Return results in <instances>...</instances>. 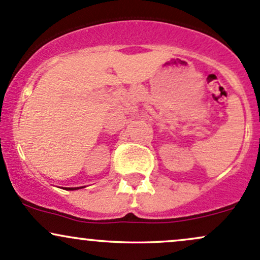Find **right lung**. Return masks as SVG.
I'll use <instances>...</instances> for the list:
<instances>
[{
	"mask_svg": "<svg viewBox=\"0 0 260 260\" xmlns=\"http://www.w3.org/2000/svg\"><path fill=\"white\" fill-rule=\"evenodd\" d=\"M67 190H78V189H81V187H65Z\"/></svg>",
	"mask_w": 260,
	"mask_h": 260,
	"instance_id": "obj_1",
	"label": "right lung"
}]
</instances>
